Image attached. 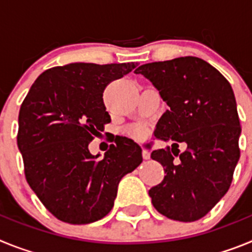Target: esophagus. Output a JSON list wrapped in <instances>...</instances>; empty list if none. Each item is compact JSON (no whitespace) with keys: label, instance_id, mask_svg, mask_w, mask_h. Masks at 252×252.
Returning a JSON list of instances; mask_svg holds the SVG:
<instances>
[{"label":"esophagus","instance_id":"esophagus-1","mask_svg":"<svg viewBox=\"0 0 252 252\" xmlns=\"http://www.w3.org/2000/svg\"><path fill=\"white\" fill-rule=\"evenodd\" d=\"M142 158L144 159H150V153L148 150H145V149H142Z\"/></svg>","mask_w":252,"mask_h":252}]
</instances>
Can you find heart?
Masks as SVG:
<instances>
[{"label":"heart","mask_w":252,"mask_h":252,"mask_svg":"<svg viewBox=\"0 0 252 252\" xmlns=\"http://www.w3.org/2000/svg\"><path fill=\"white\" fill-rule=\"evenodd\" d=\"M132 133H133V136H136L139 137V139H141V137L145 136V130L141 127H136V128H133L132 130Z\"/></svg>","instance_id":"1"}]
</instances>
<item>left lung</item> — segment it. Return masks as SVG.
I'll list each match as a JSON object with an SVG mask.
<instances>
[{"label": "left lung", "instance_id": "obj_1", "mask_svg": "<svg viewBox=\"0 0 252 252\" xmlns=\"http://www.w3.org/2000/svg\"><path fill=\"white\" fill-rule=\"evenodd\" d=\"M135 73L150 79L169 106L154 135L173 145L151 153L166 174L149 190L151 203L170 220L198 221L226 194L240 159L241 125L232 87L195 57L144 64ZM179 142L187 144L183 153Z\"/></svg>", "mask_w": 252, "mask_h": 252}]
</instances>
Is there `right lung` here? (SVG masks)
<instances>
[{"instance_id":"obj_1","label":"right lung","mask_w":252,"mask_h":252,"mask_svg":"<svg viewBox=\"0 0 252 252\" xmlns=\"http://www.w3.org/2000/svg\"><path fill=\"white\" fill-rule=\"evenodd\" d=\"M137 63H72L37 77L20 107L17 146L29 186L51 215L72 224L108 215L122 177L142 161L141 148L120 137L104 157L88 144L110 124L103 92Z\"/></svg>"}]
</instances>
